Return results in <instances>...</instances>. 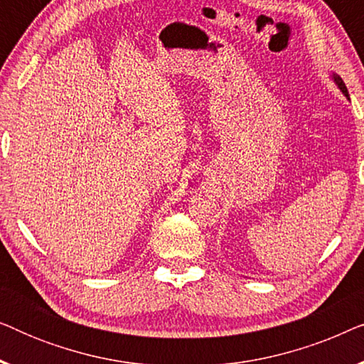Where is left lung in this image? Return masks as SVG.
<instances>
[{"label":"left lung","instance_id":"left-lung-1","mask_svg":"<svg viewBox=\"0 0 364 364\" xmlns=\"http://www.w3.org/2000/svg\"><path fill=\"white\" fill-rule=\"evenodd\" d=\"M330 77H331V81L336 84L338 89H340V91H341L343 94H345V97L350 99V94H348V89H346V86H345V82H343V79H341L340 76H338V74H335V73L330 74Z\"/></svg>","mask_w":364,"mask_h":364}]
</instances>
